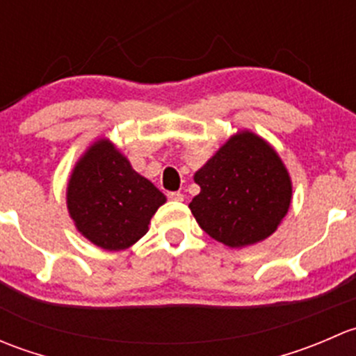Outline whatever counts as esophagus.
I'll return each instance as SVG.
<instances>
[{
	"instance_id": "esophagus-1",
	"label": "esophagus",
	"mask_w": 356,
	"mask_h": 356,
	"mask_svg": "<svg viewBox=\"0 0 356 356\" xmlns=\"http://www.w3.org/2000/svg\"><path fill=\"white\" fill-rule=\"evenodd\" d=\"M167 198L172 200V201H182V200H184V195H182L181 191H170L167 195Z\"/></svg>"
}]
</instances>
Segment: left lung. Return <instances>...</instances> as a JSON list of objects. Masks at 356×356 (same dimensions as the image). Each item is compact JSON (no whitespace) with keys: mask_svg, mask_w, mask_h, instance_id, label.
Segmentation results:
<instances>
[{"mask_svg":"<svg viewBox=\"0 0 356 356\" xmlns=\"http://www.w3.org/2000/svg\"><path fill=\"white\" fill-rule=\"evenodd\" d=\"M189 203L200 227L231 248L253 245L277 229L291 203V179L270 145L251 132L229 139L195 174Z\"/></svg>","mask_w":356,"mask_h":356,"instance_id":"1","label":"left lung"}]
</instances>
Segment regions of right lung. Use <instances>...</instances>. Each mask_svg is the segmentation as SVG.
I'll use <instances>...</instances> for the list:
<instances>
[{"mask_svg": "<svg viewBox=\"0 0 356 356\" xmlns=\"http://www.w3.org/2000/svg\"><path fill=\"white\" fill-rule=\"evenodd\" d=\"M165 196L108 141H98L75 165L67 204L75 227L103 250H125L148 231Z\"/></svg>", "mask_w": 356, "mask_h": 356, "instance_id": "right-lung-1", "label": "right lung"}]
</instances>
